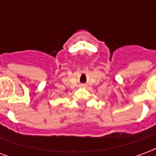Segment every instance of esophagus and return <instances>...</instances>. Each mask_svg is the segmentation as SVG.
Here are the masks:
<instances>
[{"mask_svg": "<svg viewBox=\"0 0 156 156\" xmlns=\"http://www.w3.org/2000/svg\"><path fill=\"white\" fill-rule=\"evenodd\" d=\"M81 86H82V87H84L85 85H84V84H82V85H81Z\"/></svg>", "mask_w": 156, "mask_h": 156, "instance_id": "obj_1", "label": "esophagus"}]
</instances>
